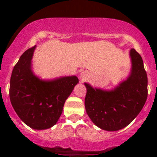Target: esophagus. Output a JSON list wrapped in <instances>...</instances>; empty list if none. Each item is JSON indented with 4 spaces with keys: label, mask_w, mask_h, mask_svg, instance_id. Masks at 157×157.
<instances>
[{
    "label": "esophagus",
    "mask_w": 157,
    "mask_h": 157,
    "mask_svg": "<svg viewBox=\"0 0 157 157\" xmlns=\"http://www.w3.org/2000/svg\"><path fill=\"white\" fill-rule=\"evenodd\" d=\"M80 78H81V79L82 80V81L83 80H86L89 78V74L86 71L82 72L81 75H80Z\"/></svg>",
    "instance_id": "esophagus-1"
}]
</instances>
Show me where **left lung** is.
<instances>
[{
    "instance_id": "obj_1",
    "label": "left lung",
    "mask_w": 157,
    "mask_h": 157,
    "mask_svg": "<svg viewBox=\"0 0 157 157\" xmlns=\"http://www.w3.org/2000/svg\"><path fill=\"white\" fill-rule=\"evenodd\" d=\"M131 70L126 80L112 90L93 87L85 82L87 115L97 127L116 131L128 126L139 114L148 96V78L142 58L134 48L130 50Z\"/></svg>"
}]
</instances>
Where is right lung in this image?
<instances>
[{
  "label": "right lung",
  "mask_w": 157,
  "mask_h": 157,
  "mask_svg": "<svg viewBox=\"0 0 157 157\" xmlns=\"http://www.w3.org/2000/svg\"><path fill=\"white\" fill-rule=\"evenodd\" d=\"M36 45L19 58L10 79L9 97L19 119L34 130L53 127L63 112L65 101L78 83L75 75L43 80L32 71Z\"/></svg>",
  "instance_id": "right-lung-1"
}]
</instances>
